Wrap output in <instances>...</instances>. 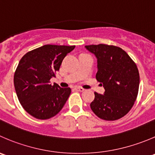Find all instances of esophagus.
Here are the masks:
<instances>
[{"label":"esophagus","mask_w":155,"mask_h":155,"mask_svg":"<svg viewBox=\"0 0 155 155\" xmlns=\"http://www.w3.org/2000/svg\"><path fill=\"white\" fill-rule=\"evenodd\" d=\"M75 90H76V91H83L84 90V88H81V87H76V88H74Z\"/></svg>","instance_id":"esophagus-1"}]
</instances>
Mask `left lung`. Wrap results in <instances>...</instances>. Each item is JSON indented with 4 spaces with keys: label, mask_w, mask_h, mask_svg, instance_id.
I'll list each match as a JSON object with an SVG mask.
<instances>
[{
    "label": "left lung",
    "mask_w": 155,
    "mask_h": 155,
    "mask_svg": "<svg viewBox=\"0 0 155 155\" xmlns=\"http://www.w3.org/2000/svg\"><path fill=\"white\" fill-rule=\"evenodd\" d=\"M85 48L97 58L96 79L103 84L104 94L94 92L90 107L104 120H116L128 114L139 92V73L134 61L117 46L91 45Z\"/></svg>",
    "instance_id": "1"
}]
</instances>
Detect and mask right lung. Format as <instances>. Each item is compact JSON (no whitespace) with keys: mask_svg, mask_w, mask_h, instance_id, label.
<instances>
[{"mask_svg":"<svg viewBox=\"0 0 155 155\" xmlns=\"http://www.w3.org/2000/svg\"><path fill=\"white\" fill-rule=\"evenodd\" d=\"M75 46L45 45L25 54L19 61L13 82L19 103L25 111L36 119L54 117L67 102L70 88L53 85L64 58Z\"/></svg>","mask_w":155,"mask_h":155,"instance_id":"right-lung-1","label":"right lung"}]
</instances>
